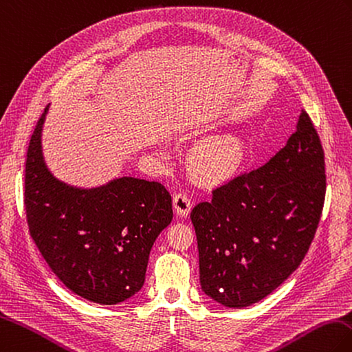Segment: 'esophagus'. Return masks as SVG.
Listing matches in <instances>:
<instances>
[{"label":"esophagus","instance_id":"1","mask_svg":"<svg viewBox=\"0 0 352 352\" xmlns=\"http://www.w3.org/2000/svg\"><path fill=\"white\" fill-rule=\"evenodd\" d=\"M173 208L176 210L177 215L181 217H186L190 214L191 210V199L186 192H177L176 196L173 197Z\"/></svg>","mask_w":352,"mask_h":352}]
</instances>
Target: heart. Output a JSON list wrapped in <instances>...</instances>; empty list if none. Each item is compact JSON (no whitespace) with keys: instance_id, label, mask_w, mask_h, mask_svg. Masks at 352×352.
<instances>
[{"instance_id":"obj_1","label":"heart","mask_w":352,"mask_h":352,"mask_svg":"<svg viewBox=\"0 0 352 352\" xmlns=\"http://www.w3.org/2000/svg\"><path fill=\"white\" fill-rule=\"evenodd\" d=\"M245 156L247 147L241 137L218 135L194 147L190 155V167L200 181L218 184L235 175Z\"/></svg>"}]
</instances>
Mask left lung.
I'll return each mask as SVG.
<instances>
[{"instance_id":"obj_1","label":"left lung","mask_w":352,"mask_h":352,"mask_svg":"<svg viewBox=\"0 0 352 352\" xmlns=\"http://www.w3.org/2000/svg\"><path fill=\"white\" fill-rule=\"evenodd\" d=\"M324 149L309 114L265 166L191 210L201 291L226 307L263 300L300 267L325 199Z\"/></svg>"}]
</instances>
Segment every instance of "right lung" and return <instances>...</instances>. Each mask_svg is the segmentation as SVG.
Masks as SVG:
<instances>
[{"instance_id":"add662e5","label":"right lung","mask_w":352,"mask_h":352,"mask_svg":"<svg viewBox=\"0 0 352 352\" xmlns=\"http://www.w3.org/2000/svg\"><path fill=\"white\" fill-rule=\"evenodd\" d=\"M48 107L30 140L25 201L30 235L66 287L111 306L144 285L155 239L173 218L166 186L117 177L96 188H78L52 176L42 153Z\"/></svg>"}]
</instances>
